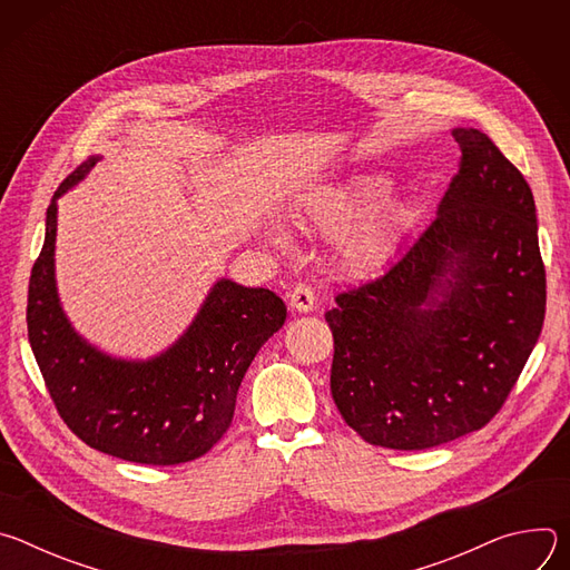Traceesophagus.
<instances>
[{"label": "esophagus", "instance_id": "34e87169", "mask_svg": "<svg viewBox=\"0 0 570 570\" xmlns=\"http://www.w3.org/2000/svg\"><path fill=\"white\" fill-rule=\"evenodd\" d=\"M288 304H291V308L297 311V313H308V311H313V306H315V295H313V291H311L306 284H297V286L288 293Z\"/></svg>", "mask_w": 570, "mask_h": 570}]
</instances>
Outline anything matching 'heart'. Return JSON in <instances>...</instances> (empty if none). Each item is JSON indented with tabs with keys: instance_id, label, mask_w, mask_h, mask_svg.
I'll list each match as a JSON object with an SVG mask.
<instances>
[{
	"instance_id": "1",
	"label": "heart",
	"mask_w": 570,
	"mask_h": 570,
	"mask_svg": "<svg viewBox=\"0 0 570 570\" xmlns=\"http://www.w3.org/2000/svg\"><path fill=\"white\" fill-rule=\"evenodd\" d=\"M409 220V207L390 191L383 176H354L315 191L299 212V223L322 234L336 235L338 264L350 275H370L392 255ZM277 248L288 246L282 227L266 229Z\"/></svg>"
}]
</instances>
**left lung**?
<instances>
[{
  "mask_svg": "<svg viewBox=\"0 0 570 570\" xmlns=\"http://www.w3.org/2000/svg\"><path fill=\"white\" fill-rule=\"evenodd\" d=\"M438 216L385 275L336 297L332 394L370 444L420 451L490 422L546 315L530 185L475 128Z\"/></svg>",
  "mask_w": 570,
  "mask_h": 570,
  "instance_id": "left-lung-1",
  "label": "left lung"
}]
</instances>
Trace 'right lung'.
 <instances>
[{
	"label": "right lung",
	"mask_w": 570,
	"mask_h": 570,
	"mask_svg": "<svg viewBox=\"0 0 570 570\" xmlns=\"http://www.w3.org/2000/svg\"><path fill=\"white\" fill-rule=\"evenodd\" d=\"M99 157L62 180L47 209L45 246L29 282V343L62 422L88 446L139 464L205 455L229 429L238 385L282 330L284 302L268 288L218 279L187 332L148 361L112 358L78 336L56 288L58 198Z\"/></svg>",
	"instance_id": "add662e5"
}]
</instances>
